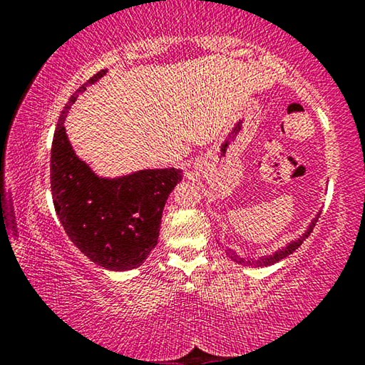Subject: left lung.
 Wrapping results in <instances>:
<instances>
[{
    "instance_id": "left-lung-1",
    "label": "left lung",
    "mask_w": 365,
    "mask_h": 365,
    "mask_svg": "<svg viewBox=\"0 0 365 365\" xmlns=\"http://www.w3.org/2000/svg\"><path fill=\"white\" fill-rule=\"evenodd\" d=\"M319 217H320V212H317V215L316 217H314L312 220H311V224H309V227H307V230L301 235V237L298 238V240H293V242H289L285 248H282V250H277L275 252H272V255H269V256H262V257H257L256 261H246L245 257H240L237 252H235L232 248H227L225 250V252H227V256L232 259V261H235L237 264H242V265H255V267H267V265H272V264H275V262H279V261H282V259H285V257H288L289 255H293V252L299 248V246L302 245V242H304V240L309 237V235H311V232H312V228L316 227V224H317V220H319Z\"/></svg>"
}]
</instances>
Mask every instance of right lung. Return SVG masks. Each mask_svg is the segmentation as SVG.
<instances>
[{"label": "right lung", "mask_w": 365, "mask_h": 365, "mask_svg": "<svg viewBox=\"0 0 365 365\" xmlns=\"http://www.w3.org/2000/svg\"><path fill=\"white\" fill-rule=\"evenodd\" d=\"M59 115L51 146V195L67 237L95 264L114 272L140 267L158 245L165 201L182 180L180 169H145L117 178L96 175L73 151L64 120L78 93Z\"/></svg>", "instance_id": "right-lung-1"}]
</instances>
